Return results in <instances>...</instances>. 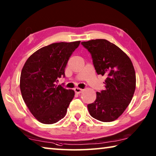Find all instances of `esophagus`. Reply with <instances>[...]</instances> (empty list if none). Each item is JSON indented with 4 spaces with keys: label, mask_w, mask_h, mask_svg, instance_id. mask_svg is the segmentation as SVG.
Returning <instances> with one entry per match:
<instances>
[{
    "label": "esophagus",
    "mask_w": 156,
    "mask_h": 156,
    "mask_svg": "<svg viewBox=\"0 0 156 156\" xmlns=\"http://www.w3.org/2000/svg\"><path fill=\"white\" fill-rule=\"evenodd\" d=\"M74 91H75V93H76V94H80V93H82V92L83 91V89H80V88L76 87V88H75V89H74Z\"/></svg>",
    "instance_id": "obj_1"
}]
</instances>
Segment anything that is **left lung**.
Here are the masks:
<instances>
[{
    "label": "left lung",
    "mask_w": 156,
    "mask_h": 156,
    "mask_svg": "<svg viewBox=\"0 0 156 156\" xmlns=\"http://www.w3.org/2000/svg\"><path fill=\"white\" fill-rule=\"evenodd\" d=\"M91 54L98 75L105 76V89L96 93V99L87 105L95 119L112 122L130 103L136 89V73L131 60L115 44L105 39L82 42Z\"/></svg>",
    "instance_id": "obj_1"
}]
</instances>
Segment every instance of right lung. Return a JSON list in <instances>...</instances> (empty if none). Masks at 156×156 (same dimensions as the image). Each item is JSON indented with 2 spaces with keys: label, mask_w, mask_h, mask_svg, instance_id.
<instances>
[{
  "label": "right lung",
  "mask_w": 156,
  "mask_h": 156,
  "mask_svg": "<svg viewBox=\"0 0 156 156\" xmlns=\"http://www.w3.org/2000/svg\"><path fill=\"white\" fill-rule=\"evenodd\" d=\"M80 41L57 43L37 50L23 66L20 79L23 98L39 122L54 124L65 117L74 91L57 85Z\"/></svg>",
  "instance_id": "right-lung-1"
}]
</instances>
